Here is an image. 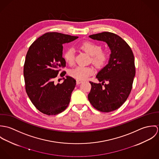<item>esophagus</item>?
<instances>
[{"instance_id":"1","label":"esophagus","mask_w":159,"mask_h":159,"mask_svg":"<svg viewBox=\"0 0 159 159\" xmlns=\"http://www.w3.org/2000/svg\"><path fill=\"white\" fill-rule=\"evenodd\" d=\"M81 83H83L82 81H81V80H76V84H81Z\"/></svg>"}]
</instances>
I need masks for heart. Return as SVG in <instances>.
Segmentation results:
<instances>
[{"instance_id":"b5f03b06","label":"heart","mask_w":159,"mask_h":159,"mask_svg":"<svg viewBox=\"0 0 159 159\" xmlns=\"http://www.w3.org/2000/svg\"><path fill=\"white\" fill-rule=\"evenodd\" d=\"M80 48L81 49L91 56V62L97 68L104 67L109 58L108 52L102 50L101 46L92 42H85L82 43ZM65 61L69 65H72L75 61V50L73 48H68L63 55ZM94 73L92 67L78 66L71 69L69 75L77 80H84L88 78Z\"/></svg>"}]
</instances>
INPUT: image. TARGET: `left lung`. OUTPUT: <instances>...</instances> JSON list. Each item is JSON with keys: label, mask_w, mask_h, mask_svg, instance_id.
Wrapping results in <instances>:
<instances>
[{"label": "left lung", "mask_w": 159, "mask_h": 159, "mask_svg": "<svg viewBox=\"0 0 159 159\" xmlns=\"http://www.w3.org/2000/svg\"><path fill=\"white\" fill-rule=\"evenodd\" d=\"M89 37L106 42L111 54L108 64L96 76L102 83L97 84L90 81L91 89L88 100L96 110L104 113L111 112L123 105L131 92L135 75L134 56L126 42L115 34L103 32L91 35ZM105 81L108 84H104Z\"/></svg>", "instance_id": "8db88e82"}]
</instances>
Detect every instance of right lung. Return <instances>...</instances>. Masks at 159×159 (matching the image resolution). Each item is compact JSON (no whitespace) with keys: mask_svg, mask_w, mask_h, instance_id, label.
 Returning <instances> with one entry per match:
<instances>
[{"mask_svg":"<svg viewBox=\"0 0 159 159\" xmlns=\"http://www.w3.org/2000/svg\"><path fill=\"white\" fill-rule=\"evenodd\" d=\"M78 37L58 32H48L38 38L29 48L24 65L26 93L36 108L47 115H56L68 106L76 80L66 76L62 84H54L60 67L66 62L62 45ZM66 72L63 71L61 76Z\"/></svg>","mask_w":159,"mask_h":159,"instance_id":"right-lung-1","label":"right lung"}]
</instances>
